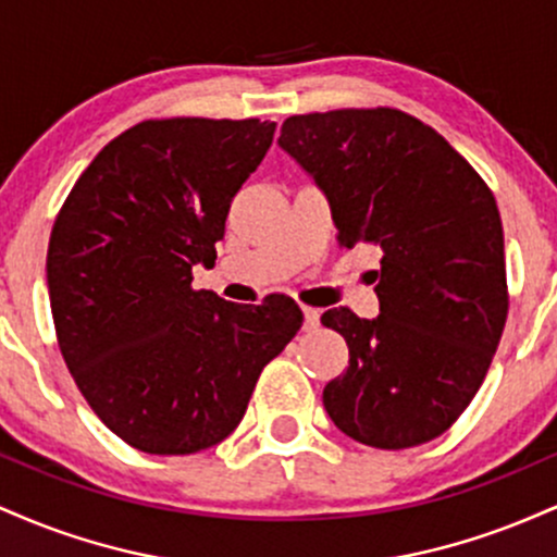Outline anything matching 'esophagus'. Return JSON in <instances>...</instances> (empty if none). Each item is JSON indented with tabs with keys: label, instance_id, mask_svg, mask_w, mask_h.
Masks as SVG:
<instances>
[{
	"label": "esophagus",
	"instance_id": "34e87169",
	"mask_svg": "<svg viewBox=\"0 0 557 557\" xmlns=\"http://www.w3.org/2000/svg\"><path fill=\"white\" fill-rule=\"evenodd\" d=\"M304 327L306 330H317L319 327V309L304 306Z\"/></svg>",
	"mask_w": 557,
	"mask_h": 557
}]
</instances>
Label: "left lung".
Masks as SVG:
<instances>
[{
    "mask_svg": "<svg viewBox=\"0 0 557 557\" xmlns=\"http://www.w3.org/2000/svg\"><path fill=\"white\" fill-rule=\"evenodd\" d=\"M280 146L327 196L337 243L382 251L380 317L322 314L350 354L322 393L330 419L382 450L430 443L482 387L508 317L495 196L434 127L389 107L293 114Z\"/></svg>",
    "mask_w": 557,
    "mask_h": 557,
    "instance_id": "1",
    "label": "left lung"
}]
</instances>
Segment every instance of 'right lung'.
<instances>
[{
  "label": "right lung",
  "mask_w": 557,
  "mask_h": 557,
  "mask_svg": "<svg viewBox=\"0 0 557 557\" xmlns=\"http://www.w3.org/2000/svg\"><path fill=\"white\" fill-rule=\"evenodd\" d=\"M261 120H144L110 140L57 214L47 285L75 385L151 456L207 450L240 424L261 369L296 337L298 304L194 290L230 201L272 146Z\"/></svg>",
  "instance_id": "1"
}]
</instances>
